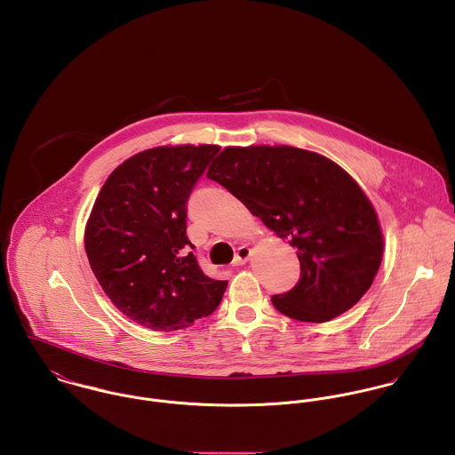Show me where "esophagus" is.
Instances as JSON below:
<instances>
[{
	"instance_id": "34e87169",
	"label": "esophagus",
	"mask_w": 455,
	"mask_h": 455,
	"mask_svg": "<svg viewBox=\"0 0 455 455\" xmlns=\"http://www.w3.org/2000/svg\"><path fill=\"white\" fill-rule=\"evenodd\" d=\"M251 256V250L248 246H241L237 252H235V258H234V265H244Z\"/></svg>"
}]
</instances>
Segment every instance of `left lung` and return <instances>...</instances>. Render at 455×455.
Masks as SVG:
<instances>
[{
  "label": "left lung",
  "instance_id": "1",
  "mask_svg": "<svg viewBox=\"0 0 455 455\" xmlns=\"http://www.w3.org/2000/svg\"><path fill=\"white\" fill-rule=\"evenodd\" d=\"M207 178L297 250L300 281L272 297L281 314L324 323L370 290L382 261V230L364 192L333 160L284 145L228 147Z\"/></svg>",
  "mask_w": 455,
  "mask_h": 455
}]
</instances>
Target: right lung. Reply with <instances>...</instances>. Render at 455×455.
I'll list each match as a JSON object with an SVG mask.
<instances>
[{"mask_svg": "<svg viewBox=\"0 0 455 455\" xmlns=\"http://www.w3.org/2000/svg\"><path fill=\"white\" fill-rule=\"evenodd\" d=\"M216 145L156 147L104 181L85 227L91 268L111 303L155 331L192 326L216 310L227 281L204 274L187 237V203Z\"/></svg>", "mask_w": 455, "mask_h": 455, "instance_id": "right-lung-1", "label": "right lung"}]
</instances>
